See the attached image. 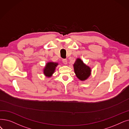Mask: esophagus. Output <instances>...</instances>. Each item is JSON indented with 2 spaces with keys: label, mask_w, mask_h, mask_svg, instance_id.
Returning <instances> with one entry per match:
<instances>
[{
  "label": "esophagus",
  "mask_w": 129,
  "mask_h": 129,
  "mask_svg": "<svg viewBox=\"0 0 129 129\" xmlns=\"http://www.w3.org/2000/svg\"><path fill=\"white\" fill-rule=\"evenodd\" d=\"M62 61H63V63L65 64H66L67 63H68V60H67L66 59H63Z\"/></svg>",
  "instance_id": "1"
}]
</instances>
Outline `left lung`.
<instances>
[{"label":"left lung","instance_id":"8db88e82","mask_svg":"<svg viewBox=\"0 0 129 129\" xmlns=\"http://www.w3.org/2000/svg\"><path fill=\"white\" fill-rule=\"evenodd\" d=\"M74 69L76 76L78 79L84 81L90 76L91 70L89 67L84 64L83 61L77 58L74 64Z\"/></svg>","mask_w":129,"mask_h":129}]
</instances>
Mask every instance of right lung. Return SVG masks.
<instances>
[{"instance_id": "right-lung-1", "label": "right lung", "mask_w": 129, "mask_h": 129, "mask_svg": "<svg viewBox=\"0 0 129 129\" xmlns=\"http://www.w3.org/2000/svg\"><path fill=\"white\" fill-rule=\"evenodd\" d=\"M57 63H47L44 69V74L47 77H51L55 70L56 67L57 66Z\"/></svg>"}]
</instances>
